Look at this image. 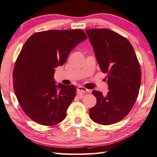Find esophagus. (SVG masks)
<instances>
[{
	"instance_id": "1",
	"label": "esophagus",
	"mask_w": 157,
	"mask_h": 157,
	"mask_svg": "<svg viewBox=\"0 0 157 157\" xmlns=\"http://www.w3.org/2000/svg\"><path fill=\"white\" fill-rule=\"evenodd\" d=\"M77 91H78V93H82V94H85V93H87V92H89V90H87V89H86L85 87H82V86H79V87H78V88H77Z\"/></svg>"
}]
</instances>
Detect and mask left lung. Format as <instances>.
<instances>
[{
    "mask_svg": "<svg viewBox=\"0 0 157 157\" xmlns=\"http://www.w3.org/2000/svg\"><path fill=\"white\" fill-rule=\"evenodd\" d=\"M98 63L107 74L109 91L106 96L94 90L96 105L90 109L91 119L110 125L124 119L131 111L140 91L141 72L131 44L107 29H87Z\"/></svg>",
    "mask_w": 157,
    "mask_h": 157,
    "instance_id": "obj_1",
    "label": "left lung"
}]
</instances>
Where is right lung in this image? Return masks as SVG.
I'll return each instance as SVG.
<instances>
[{"label": "right lung", "instance_id": "add662e5", "mask_svg": "<svg viewBox=\"0 0 157 157\" xmlns=\"http://www.w3.org/2000/svg\"><path fill=\"white\" fill-rule=\"evenodd\" d=\"M87 38L81 29L50 30L35 33L24 44L15 63L13 90L23 111L34 122L53 126L65 119L76 88L56 85L55 68Z\"/></svg>", "mask_w": 157, "mask_h": 157}]
</instances>
